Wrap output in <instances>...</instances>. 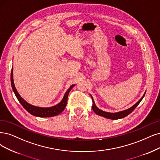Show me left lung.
<instances>
[{
  "label": "left lung",
  "mask_w": 160,
  "mask_h": 160,
  "mask_svg": "<svg viewBox=\"0 0 160 160\" xmlns=\"http://www.w3.org/2000/svg\"><path fill=\"white\" fill-rule=\"evenodd\" d=\"M145 93H146V92H144V95L142 96V97L140 98V99L139 100V101L136 103L134 105H132V107H131V108L123 110V111H119V112H116V113H110V112L104 111H102V110H101L100 109H99L96 106L95 102H94L92 96H91V97L92 98V101H93L92 109L97 115H98L99 116H102V117H103L105 118H107V119H109L116 120V119H122V118L125 117L127 115H128L130 113H132V112L134 110V109L138 105V104L140 103V102L142 101V99L144 98V97L145 96Z\"/></svg>",
  "instance_id": "8db88e82"
}]
</instances>
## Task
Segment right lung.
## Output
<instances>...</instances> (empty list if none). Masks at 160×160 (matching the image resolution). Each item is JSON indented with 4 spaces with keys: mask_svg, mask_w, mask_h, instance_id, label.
<instances>
[{
    "mask_svg": "<svg viewBox=\"0 0 160 160\" xmlns=\"http://www.w3.org/2000/svg\"><path fill=\"white\" fill-rule=\"evenodd\" d=\"M11 86L12 88L13 92H14L15 95L18 100L19 102L22 104V105L23 107L28 112L32 114L33 116L39 117H54L56 115H58L63 111L65 107H66L67 103V99H68V96L70 91L72 90V88L75 86V84H72L70 86V88L68 89V90L64 93L62 99L60 103L58 104L52 106V107L49 108H41L38 107V106H35L33 105L29 104L28 103L26 100L23 99L21 96L18 92L16 88L15 87L14 83V79H13V67L12 68L11 71Z\"/></svg>",
    "mask_w": 160,
    "mask_h": 160,
    "instance_id": "add662e5",
    "label": "right lung"
}]
</instances>
